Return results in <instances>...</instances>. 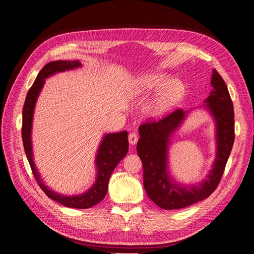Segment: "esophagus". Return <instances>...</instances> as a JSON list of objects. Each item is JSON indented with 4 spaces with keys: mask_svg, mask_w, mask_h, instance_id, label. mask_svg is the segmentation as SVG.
Here are the masks:
<instances>
[{
    "mask_svg": "<svg viewBox=\"0 0 254 254\" xmlns=\"http://www.w3.org/2000/svg\"><path fill=\"white\" fill-rule=\"evenodd\" d=\"M138 141V137H137V134L136 133H130L128 134V142H130L131 145H135Z\"/></svg>",
    "mask_w": 254,
    "mask_h": 254,
    "instance_id": "1",
    "label": "esophagus"
}]
</instances>
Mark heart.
Returning <instances> with one entry per match:
<instances>
[{
    "mask_svg": "<svg viewBox=\"0 0 254 254\" xmlns=\"http://www.w3.org/2000/svg\"><path fill=\"white\" fill-rule=\"evenodd\" d=\"M167 82V76L163 74H149L138 78L134 84V93L139 95L161 87ZM185 93L183 84L179 80H171L159 91L157 97L149 105V112L158 116L168 108L174 106Z\"/></svg>",
    "mask_w": 254,
    "mask_h": 254,
    "instance_id": "1",
    "label": "heart"
}]
</instances>
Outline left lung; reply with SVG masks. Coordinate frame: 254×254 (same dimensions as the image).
Segmentation results:
<instances>
[{"label":"left lung","instance_id":"1","mask_svg":"<svg viewBox=\"0 0 254 254\" xmlns=\"http://www.w3.org/2000/svg\"><path fill=\"white\" fill-rule=\"evenodd\" d=\"M213 90L206 99L217 126V156L208 179L201 186H178L167 174V147L170 134L185 118L182 109L156 120L150 119L138 127L139 139L136 150L142 160L144 188L148 197L164 209H178L208 197L222 180L226 164L235 141L234 105L225 80L214 69Z\"/></svg>","mask_w":254,"mask_h":254}]
</instances>
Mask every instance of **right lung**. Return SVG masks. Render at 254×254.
Wrapping results in <instances>:
<instances>
[{"instance_id": "right-lung-1", "label": "right lung", "mask_w": 254, "mask_h": 254, "mask_svg": "<svg viewBox=\"0 0 254 254\" xmlns=\"http://www.w3.org/2000/svg\"><path fill=\"white\" fill-rule=\"evenodd\" d=\"M80 66V62L76 61H53L46 64L44 68L38 74V76L32 84L30 89L27 93L25 104L23 108V124H21V137H23L24 149L27 156V159L29 161L30 168L34 175L38 185L41 188L48 197H50L53 201L60 203L66 207L73 208H89L94 205L98 204L101 199H104L108 191V183H109L110 176L113 169L117 165L120 163V160L127 155L128 150V141H127V132L122 131L119 133H110L102 139L99 146L98 154H97L96 163L98 168L97 174V180L93 188L76 196H65L61 195L57 192L51 191L49 188L44 185L41 181L39 174L32 159V150H31V123H32V115H34L35 104L37 97L39 95L42 86L45 84V79L49 77L50 75L58 72H65L67 69H73L75 67Z\"/></svg>"}]
</instances>
